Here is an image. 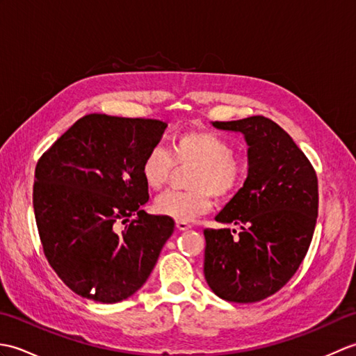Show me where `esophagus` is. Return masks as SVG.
I'll use <instances>...</instances> for the list:
<instances>
[{
    "instance_id": "obj_1",
    "label": "esophagus",
    "mask_w": 356,
    "mask_h": 356,
    "mask_svg": "<svg viewBox=\"0 0 356 356\" xmlns=\"http://www.w3.org/2000/svg\"><path fill=\"white\" fill-rule=\"evenodd\" d=\"M176 228H177L179 231H186V229L191 228V225L188 223V222H184V220H177V222H176Z\"/></svg>"
}]
</instances>
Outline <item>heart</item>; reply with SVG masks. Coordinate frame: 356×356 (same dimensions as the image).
Segmentation results:
<instances>
[{
	"label": "heart",
	"mask_w": 356,
	"mask_h": 356,
	"mask_svg": "<svg viewBox=\"0 0 356 356\" xmlns=\"http://www.w3.org/2000/svg\"><path fill=\"white\" fill-rule=\"evenodd\" d=\"M174 165H195L188 180L190 191H168L154 202L156 213L174 220L190 222L208 213L213 195L218 200L232 197L245 176L232 143L211 130H190L176 136L171 156L162 147L151 148L140 165L143 182L149 190H161L170 180Z\"/></svg>",
	"instance_id": "heart-1"
}]
</instances>
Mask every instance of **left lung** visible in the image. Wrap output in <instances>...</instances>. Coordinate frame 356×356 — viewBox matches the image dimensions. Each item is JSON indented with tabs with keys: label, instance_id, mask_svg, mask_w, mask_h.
<instances>
[{
	"label": "left lung",
	"instance_id": "left-lung-1",
	"mask_svg": "<svg viewBox=\"0 0 356 356\" xmlns=\"http://www.w3.org/2000/svg\"><path fill=\"white\" fill-rule=\"evenodd\" d=\"M213 127L243 134L248 177L216 216L225 228L203 231V274L217 297L255 303L282 289L303 261L318 216V180L274 120L251 116ZM228 224L239 231L226 229Z\"/></svg>",
	"mask_w": 356,
	"mask_h": 356
}]
</instances>
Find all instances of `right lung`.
<instances>
[{"label":"right lung","mask_w":356,"mask_h":356,"mask_svg":"<svg viewBox=\"0 0 356 356\" xmlns=\"http://www.w3.org/2000/svg\"><path fill=\"white\" fill-rule=\"evenodd\" d=\"M162 120L87 115L38 161L33 209L44 254L58 277L99 303H119L145 284L174 220L140 209L143 157L161 142ZM135 220L122 233L117 223Z\"/></svg>","instance_id":"right-lung-1"}]
</instances>
